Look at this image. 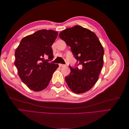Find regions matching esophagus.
Segmentation results:
<instances>
[{
    "mask_svg": "<svg viewBox=\"0 0 129 129\" xmlns=\"http://www.w3.org/2000/svg\"><path fill=\"white\" fill-rule=\"evenodd\" d=\"M59 66L60 67H66V65L63 64H59Z\"/></svg>",
    "mask_w": 129,
    "mask_h": 129,
    "instance_id": "obj_1",
    "label": "esophagus"
}]
</instances>
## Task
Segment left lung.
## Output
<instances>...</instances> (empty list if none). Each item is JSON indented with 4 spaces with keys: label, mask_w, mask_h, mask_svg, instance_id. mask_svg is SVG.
Here are the masks:
<instances>
[{
    "label": "left lung",
    "mask_w": 129,
    "mask_h": 129,
    "mask_svg": "<svg viewBox=\"0 0 129 129\" xmlns=\"http://www.w3.org/2000/svg\"><path fill=\"white\" fill-rule=\"evenodd\" d=\"M59 37L71 47L77 61L76 67L69 66L71 73L65 77L69 88L76 93L88 91L98 81L103 66L104 49L98 37L79 25L62 30Z\"/></svg>",
    "instance_id": "8db88e82"
}]
</instances>
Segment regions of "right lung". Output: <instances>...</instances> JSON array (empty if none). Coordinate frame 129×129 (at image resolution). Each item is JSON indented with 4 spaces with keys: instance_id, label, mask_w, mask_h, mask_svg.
<instances>
[{
    "instance_id": "obj_1",
    "label": "right lung",
    "mask_w": 129,
    "mask_h": 129,
    "mask_svg": "<svg viewBox=\"0 0 129 129\" xmlns=\"http://www.w3.org/2000/svg\"><path fill=\"white\" fill-rule=\"evenodd\" d=\"M58 33L42 29L22 39L15 52L14 64L22 82L30 89L39 91L45 89L58 65L49 63L53 56L52 46Z\"/></svg>"
}]
</instances>
